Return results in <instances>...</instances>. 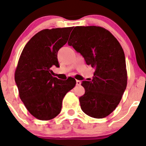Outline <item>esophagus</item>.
<instances>
[{
	"mask_svg": "<svg viewBox=\"0 0 146 146\" xmlns=\"http://www.w3.org/2000/svg\"><path fill=\"white\" fill-rule=\"evenodd\" d=\"M76 84L78 86H80L81 85V81L80 80H76Z\"/></svg>",
	"mask_w": 146,
	"mask_h": 146,
	"instance_id": "obj_1",
	"label": "esophagus"
}]
</instances>
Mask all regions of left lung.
<instances>
[{"instance_id":"left-lung-1","label":"left lung","mask_w":146,"mask_h":146,"mask_svg":"<svg viewBox=\"0 0 146 146\" xmlns=\"http://www.w3.org/2000/svg\"><path fill=\"white\" fill-rule=\"evenodd\" d=\"M68 45L73 46L95 68L91 81H84L85 94L80 106L86 114L103 118L115 110L127 85L125 56L116 38L101 26H76Z\"/></svg>"}]
</instances>
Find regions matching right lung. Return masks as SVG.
<instances>
[{
    "instance_id": "add662e5",
    "label": "right lung",
    "mask_w": 146,
    "mask_h": 146,
    "mask_svg": "<svg viewBox=\"0 0 146 146\" xmlns=\"http://www.w3.org/2000/svg\"><path fill=\"white\" fill-rule=\"evenodd\" d=\"M73 27L42 30L26 43L15 71L20 99L36 119L50 120L62 109L64 96L76 84L73 78L65 81L53 76L52 66H59L57 54L65 45Z\"/></svg>"
}]
</instances>
